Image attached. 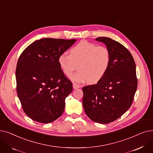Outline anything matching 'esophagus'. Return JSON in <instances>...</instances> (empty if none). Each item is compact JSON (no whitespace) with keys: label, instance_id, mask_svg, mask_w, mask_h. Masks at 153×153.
<instances>
[{"label":"esophagus","instance_id":"esophagus-1","mask_svg":"<svg viewBox=\"0 0 153 153\" xmlns=\"http://www.w3.org/2000/svg\"><path fill=\"white\" fill-rule=\"evenodd\" d=\"M81 87V86H80L79 85L76 84V83H74L73 84V88L74 89H79V88Z\"/></svg>","mask_w":153,"mask_h":153}]
</instances>
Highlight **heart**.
<instances>
[{
    "label": "heart",
    "mask_w": 153,
    "mask_h": 153,
    "mask_svg": "<svg viewBox=\"0 0 153 153\" xmlns=\"http://www.w3.org/2000/svg\"><path fill=\"white\" fill-rule=\"evenodd\" d=\"M111 54L105 46L82 41L71 50V54L63 53L58 58L59 66L66 76L77 82L95 83L105 74L110 66Z\"/></svg>",
    "instance_id": "heart-1"
}]
</instances>
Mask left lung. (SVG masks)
<instances>
[{
    "label": "left lung",
    "instance_id": "obj_1",
    "mask_svg": "<svg viewBox=\"0 0 153 153\" xmlns=\"http://www.w3.org/2000/svg\"><path fill=\"white\" fill-rule=\"evenodd\" d=\"M95 40L105 44L110 50V64L97 84L82 88V104L91 120L106 124L117 120L130 108L138 80L134 59L123 45L107 37Z\"/></svg>",
    "mask_w": 153,
    "mask_h": 153
}]
</instances>
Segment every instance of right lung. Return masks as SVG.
Segmentation results:
<instances>
[{"instance_id":"add662e5","label":"right lung","mask_w":153,"mask_h":153,"mask_svg":"<svg viewBox=\"0 0 153 153\" xmlns=\"http://www.w3.org/2000/svg\"><path fill=\"white\" fill-rule=\"evenodd\" d=\"M76 42L41 39L20 56L15 73L17 92L24 112L31 119L48 123L62 114L72 84L61 69L58 58Z\"/></svg>"}]
</instances>
